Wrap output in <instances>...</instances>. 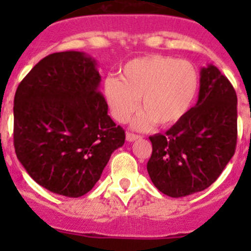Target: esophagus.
<instances>
[{"label":"esophagus","instance_id":"obj_1","mask_svg":"<svg viewBox=\"0 0 251 251\" xmlns=\"http://www.w3.org/2000/svg\"><path fill=\"white\" fill-rule=\"evenodd\" d=\"M126 138H127L128 142H133V141H136V139L141 138V136H138V134H134V133L127 132V134H126Z\"/></svg>","mask_w":251,"mask_h":251}]
</instances>
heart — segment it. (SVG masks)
<instances>
[{
	"label": "heart",
	"mask_w": 251,
	"mask_h": 251,
	"mask_svg": "<svg viewBox=\"0 0 251 251\" xmlns=\"http://www.w3.org/2000/svg\"><path fill=\"white\" fill-rule=\"evenodd\" d=\"M199 86V75L191 63L163 55L133 59L122 68L119 77L104 81V94L115 119L132 118L142 98V110L133 122L137 129L176 123L190 109Z\"/></svg>",
	"instance_id": "obj_1"
}]
</instances>
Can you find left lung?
<instances>
[{
  "label": "left lung",
  "instance_id": "1",
  "mask_svg": "<svg viewBox=\"0 0 251 251\" xmlns=\"http://www.w3.org/2000/svg\"><path fill=\"white\" fill-rule=\"evenodd\" d=\"M147 171L170 197L203 191L234 156L238 141V98L216 66L201 69L199 100L165 134L150 137Z\"/></svg>",
  "mask_w": 251,
  "mask_h": 251
}]
</instances>
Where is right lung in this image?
<instances>
[{
	"instance_id": "obj_1",
	"label": "right lung",
	"mask_w": 251,
	"mask_h": 251,
	"mask_svg": "<svg viewBox=\"0 0 251 251\" xmlns=\"http://www.w3.org/2000/svg\"><path fill=\"white\" fill-rule=\"evenodd\" d=\"M95 60L79 51L48 55L19 84L15 152L35 182L80 197L94 187L126 133L108 115Z\"/></svg>"
}]
</instances>
